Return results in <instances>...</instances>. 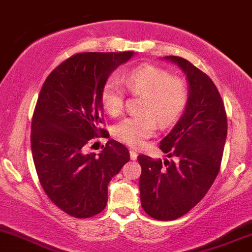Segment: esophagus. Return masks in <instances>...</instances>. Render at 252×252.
Returning a JSON list of instances; mask_svg holds the SVG:
<instances>
[{
    "label": "esophagus",
    "instance_id": "34e87169",
    "mask_svg": "<svg viewBox=\"0 0 252 252\" xmlns=\"http://www.w3.org/2000/svg\"><path fill=\"white\" fill-rule=\"evenodd\" d=\"M130 158H131V160H136V158H137V153L135 152V150H131L130 149Z\"/></svg>",
    "mask_w": 252,
    "mask_h": 252
}]
</instances>
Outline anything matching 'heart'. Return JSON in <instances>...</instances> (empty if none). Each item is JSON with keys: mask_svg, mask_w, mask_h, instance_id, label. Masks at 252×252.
<instances>
[{"mask_svg": "<svg viewBox=\"0 0 252 252\" xmlns=\"http://www.w3.org/2000/svg\"><path fill=\"white\" fill-rule=\"evenodd\" d=\"M123 83L132 94H141L140 111L121 120L112 134L130 147H140L161 126H169L178 120L189 100V90L181 78L169 76L158 66L143 63L123 76ZM100 104L111 116L121 114L124 105V91L116 79H109L100 91Z\"/></svg>", "mask_w": 252, "mask_h": 252, "instance_id": "heart-1", "label": "heart"}]
</instances>
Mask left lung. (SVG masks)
Masks as SVG:
<instances>
[{"label":"left lung","instance_id":"left-lung-1","mask_svg":"<svg viewBox=\"0 0 252 252\" xmlns=\"http://www.w3.org/2000/svg\"><path fill=\"white\" fill-rule=\"evenodd\" d=\"M185 72L189 100L174 128L160 142L173 160L138 155L142 209L158 220H174L204 198L220 169L227 135L225 106L211 78L184 58L169 56Z\"/></svg>","mask_w":252,"mask_h":252}]
</instances>
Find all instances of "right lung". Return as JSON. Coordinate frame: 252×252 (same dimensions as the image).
<instances>
[{"label":"right lung","instance_id":"add662e5","mask_svg":"<svg viewBox=\"0 0 252 252\" xmlns=\"http://www.w3.org/2000/svg\"><path fill=\"white\" fill-rule=\"evenodd\" d=\"M134 52H86L68 58L43 83L32 121L31 146L40 184L56 206L76 218L105 209L108 185L130 160L122 143L109 140L99 154L85 153L94 137H109L100 91Z\"/></svg>","mask_w":252,"mask_h":252}]
</instances>
